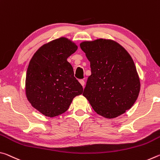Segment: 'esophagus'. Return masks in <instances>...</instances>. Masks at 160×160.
Returning <instances> with one entry per match:
<instances>
[{"instance_id":"1","label":"esophagus","mask_w":160,"mask_h":160,"mask_svg":"<svg viewBox=\"0 0 160 160\" xmlns=\"http://www.w3.org/2000/svg\"><path fill=\"white\" fill-rule=\"evenodd\" d=\"M79 82H80V83L81 84V85H82V87L85 86V81H84L83 80H80Z\"/></svg>"}]
</instances>
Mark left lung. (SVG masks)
Segmentation results:
<instances>
[{
    "mask_svg": "<svg viewBox=\"0 0 160 160\" xmlns=\"http://www.w3.org/2000/svg\"><path fill=\"white\" fill-rule=\"evenodd\" d=\"M80 48L90 62L82 95L94 112L112 118L131 109L138 97L140 84L131 56L117 42L99 39L84 42Z\"/></svg>",
    "mask_w": 160,
    "mask_h": 160,
    "instance_id": "left-lung-1",
    "label": "left lung"
}]
</instances>
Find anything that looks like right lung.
<instances>
[{
    "instance_id": "add662e5",
    "label": "right lung",
    "mask_w": 160,
    "mask_h": 160,
    "mask_svg": "<svg viewBox=\"0 0 160 160\" xmlns=\"http://www.w3.org/2000/svg\"><path fill=\"white\" fill-rule=\"evenodd\" d=\"M78 47L61 37L44 44L34 54L26 75V94L32 107L46 116L54 117L68 109L83 88L74 77L67 58Z\"/></svg>"
}]
</instances>
